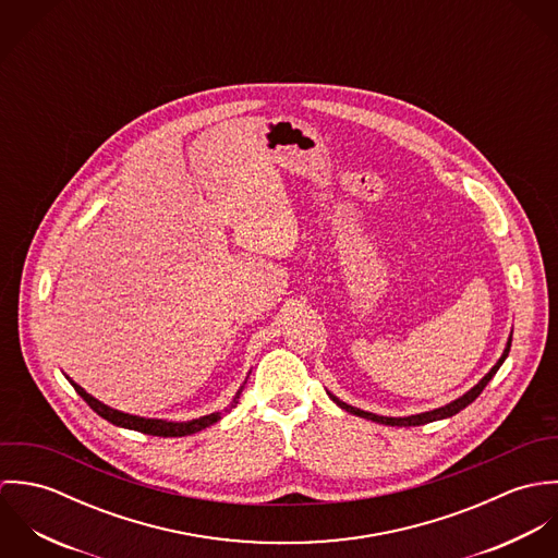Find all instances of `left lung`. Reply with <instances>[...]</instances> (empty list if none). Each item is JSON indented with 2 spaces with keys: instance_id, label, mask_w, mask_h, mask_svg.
Listing matches in <instances>:
<instances>
[{
  "instance_id": "left-lung-1",
  "label": "left lung",
  "mask_w": 558,
  "mask_h": 558,
  "mask_svg": "<svg viewBox=\"0 0 558 558\" xmlns=\"http://www.w3.org/2000/svg\"><path fill=\"white\" fill-rule=\"evenodd\" d=\"M509 348H511V337H509V341H507V348H505V352H502V356L498 359V363L481 378V383H478L477 387H473L466 396H462V398L456 399V401H451V403H447V405H442V408H436V410H432V412H421V414H412V416H378V414H372V412H365V410H361V408H354V405H348L345 401H339L337 398H332V401L339 405V408H343L345 412H350V414H356V416H363V418H372V421H376V423H383V425H398V427H410V425H425V423H432V421H440V418H447V416H453V414H458L460 410H464L469 403H473L475 399L483 393V389L487 387V383L494 378V374L498 372V367L502 365V361L507 359V354H509Z\"/></svg>"
}]
</instances>
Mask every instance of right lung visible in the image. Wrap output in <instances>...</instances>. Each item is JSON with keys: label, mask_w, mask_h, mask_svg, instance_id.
Instances as JSON below:
<instances>
[{"label": "right lung", "mask_w": 558, "mask_h": 558, "mask_svg": "<svg viewBox=\"0 0 558 558\" xmlns=\"http://www.w3.org/2000/svg\"><path fill=\"white\" fill-rule=\"evenodd\" d=\"M69 378V376H66ZM69 383L75 387V391L80 393L81 398L87 401V405L100 414L102 418H107L109 423L118 425V427H126V429H135V432H142V434H150V436H162V438H175V436H189V434H195L204 427H210L213 423H217L226 412H230L232 408H236L239 403L240 393L244 387H240L239 393L234 401L223 410V412H213V414H206V416H199V418H193V421H186V423H171V421H160V418H144V416H133V414H124L120 410H113L109 405H105L102 401L92 398L89 393H85L81 389L77 383H73L69 378Z\"/></svg>", "instance_id": "add662e5"}]
</instances>
